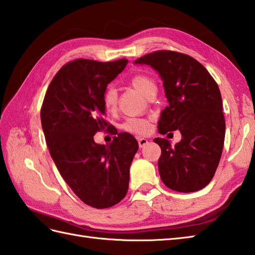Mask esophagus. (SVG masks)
Listing matches in <instances>:
<instances>
[{"mask_svg":"<svg viewBox=\"0 0 255 255\" xmlns=\"http://www.w3.org/2000/svg\"><path fill=\"white\" fill-rule=\"evenodd\" d=\"M138 143H139V147H140V148H143L144 145L148 144V139H145V138H138Z\"/></svg>","mask_w":255,"mask_h":255,"instance_id":"obj_1","label":"esophagus"}]
</instances>
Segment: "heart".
I'll use <instances>...</instances> for the list:
<instances>
[{
  "label": "heart",
  "mask_w": 255,
  "mask_h": 255,
  "mask_svg": "<svg viewBox=\"0 0 255 255\" xmlns=\"http://www.w3.org/2000/svg\"><path fill=\"white\" fill-rule=\"evenodd\" d=\"M131 84L134 89L139 91L143 96L147 95L152 90H155L156 86L154 81L147 77L144 74L134 75L131 79ZM118 103V93L117 90L114 86H108L103 94V104L107 112H114L117 107ZM124 129L127 131H130L138 134H144L150 130V124L148 121L141 118H130L127 119V122L124 124Z\"/></svg>",
  "instance_id": "obj_1"
}]
</instances>
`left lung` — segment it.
I'll use <instances>...</instances> for the list:
<instances>
[{
  "instance_id": "8db88e82",
  "label": "left lung",
  "mask_w": 255,
  "mask_h": 255,
  "mask_svg": "<svg viewBox=\"0 0 255 255\" xmlns=\"http://www.w3.org/2000/svg\"><path fill=\"white\" fill-rule=\"evenodd\" d=\"M150 66L163 82L167 105L161 112L159 133L180 130L182 139L172 145L155 138L161 148L158 162L165 185L192 193L208 185L223 153L226 124L217 83L194 58L174 51L149 53L134 61Z\"/></svg>"
}]
</instances>
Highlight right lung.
<instances>
[{
    "label": "right lung",
    "mask_w": 255,
    "mask_h": 255,
    "mask_svg": "<svg viewBox=\"0 0 255 255\" xmlns=\"http://www.w3.org/2000/svg\"><path fill=\"white\" fill-rule=\"evenodd\" d=\"M128 60L99 62L78 59L52 79L42 103V131L58 171L86 205L108 208L126 196L129 169L139 148L130 133L122 132L111 145L94 134L111 125L104 121L103 94L126 68Z\"/></svg>",
    "instance_id": "1"
}]
</instances>
